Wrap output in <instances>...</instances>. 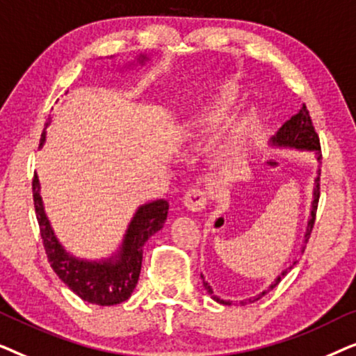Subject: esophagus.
Instances as JSON below:
<instances>
[{"mask_svg": "<svg viewBox=\"0 0 356 356\" xmlns=\"http://www.w3.org/2000/svg\"><path fill=\"white\" fill-rule=\"evenodd\" d=\"M183 202H184V206L189 209V211H193V212L202 211V209L206 207V204H207L206 191H204V189H201V188L188 189L186 194L183 196Z\"/></svg>", "mask_w": 356, "mask_h": 356, "instance_id": "1", "label": "esophagus"}]
</instances>
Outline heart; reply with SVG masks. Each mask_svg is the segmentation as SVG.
<instances>
[{
  "instance_id": "obj_1",
  "label": "heart",
  "mask_w": 356,
  "mask_h": 356,
  "mask_svg": "<svg viewBox=\"0 0 356 356\" xmlns=\"http://www.w3.org/2000/svg\"><path fill=\"white\" fill-rule=\"evenodd\" d=\"M240 86L233 84V82H223V84L217 86L206 104L191 116L189 126L193 129L201 131V133H209V131L217 129L218 126L225 123L233 108L236 106L238 100H240ZM252 126H254V118L252 116H245V118H241L228 131V134L220 140V144L216 149L218 163L232 165L240 159L248 140H250Z\"/></svg>"
}]
</instances>
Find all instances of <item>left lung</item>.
I'll use <instances>...</instances> for the list:
<instances>
[{
	"label": "left lung",
	"instance_id": "1",
	"mask_svg": "<svg viewBox=\"0 0 356 356\" xmlns=\"http://www.w3.org/2000/svg\"><path fill=\"white\" fill-rule=\"evenodd\" d=\"M272 145H279V147H293V149H300V150H314L316 155H318V160L321 159L319 136H318V133H316V129H314V126H313V121H311L309 111H308V108H306L305 104L300 108L298 113L293 115L289 121H285V123L282 124V128L277 131V134L274 136V138H272ZM319 181H321V179L318 177V178H316L314 201H313V209H311V218H309V222H308V228H306L305 241H308V238L311 235V230H313L314 220H316V211H318V202H319ZM295 264H296V261L289 267V269H291V267H293ZM289 269L284 270L279 277H277L274 284L269 286V290H272L277 284H279V282L282 280V277H284L286 272H289ZM202 282H204V286H206L209 293L212 295L213 291H212L211 286H209L207 282L204 280V277H202ZM269 290H264V291H262V293L254 296V298H250L248 301H250V303H254L256 300L262 298V296H264ZM212 298L216 300V301H218V303H220V305H228V306L232 305V301L220 300V298H218V296H213L212 295ZM240 303L245 305L246 300L245 301H240Z\"/></svg>",
	"mask_w": 356,
	"mask_h": 356
}]
</instances>
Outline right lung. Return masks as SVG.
I'll return each instance as SVG.
<instances>
[{"label": "right lung", "instance_id": "right-lung-1", "mask_svg": "<svg viewBox=\"0 0 356 356\" xmlns=\"http://www.w3.org/2000/svg\"><path fill=\"white\" fill-rule=\"evenodd\" d=\"M144 55L138 58L139 63H144ZM43 140H45V131L42 133L40 145ZM32 194L43 248L56 275L87 303L113 306L128 300L138 285L145 241L163 227L168 216V202L165 199H157L140 206L126 230L120 251L110 259L84 261L66 252L55 236V232L43 211L40 183L37 175H33L32 179Z\"/></svg>", "mask_w": 356, "mask_h": 356}]
</instances>
